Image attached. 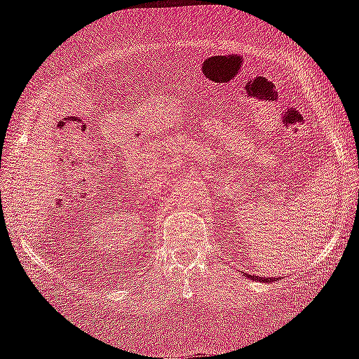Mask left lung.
I'll list each match as a JSON object with an SVG mask.
<instances>
[{
	"label": "left lung",
	"mask_w": 359,
	"mask_h": 359,
	"mask_svg": "<svg viewBox=\"0 0 359 359\" xmlns=\"http://www.w3.org/2000/svg\"><path fill=\"white\" fill-rule=\"evenodd\" d=\"M250 278H255V281H266V283H271V278H259V276H250Z\"/></svg>",
	"instance_id": "obj_1"
}]
</instances>
